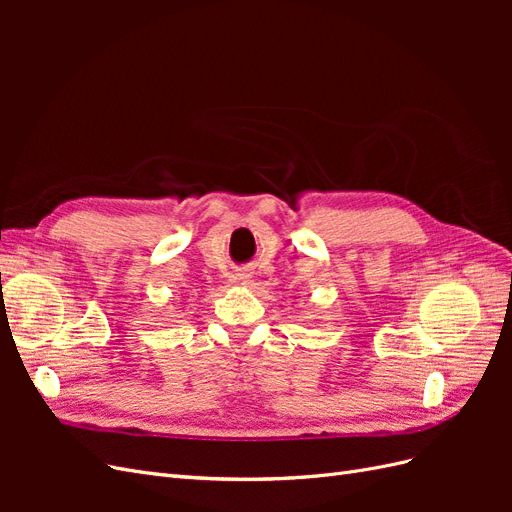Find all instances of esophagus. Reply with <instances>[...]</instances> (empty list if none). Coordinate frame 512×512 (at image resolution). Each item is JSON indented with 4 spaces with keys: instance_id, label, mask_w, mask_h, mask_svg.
<instances>
[{
    "instance_id": "esophagus-1",
    "label": "esophagus",
    "mask_w": 512,
    "mask_h": 512,
    "mask_svg": "<svg viewBox=\"0 0 512 512\" xmlns=\"http://www.w3.org/2000/svg\"><path fill=\"white\" fill-rule=\"evenodd\" d=\"M237 280H239L241 284H247V282H250V280H252V275H250V273H245V271H243V273H239V277H237Z\"/></svg>"
}]
</instances>
